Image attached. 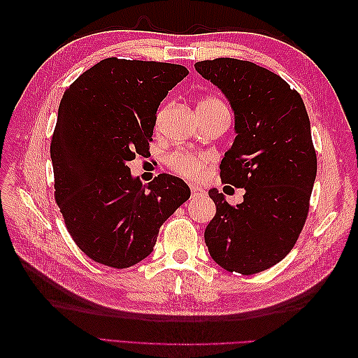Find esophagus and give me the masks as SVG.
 Wrapping results in <instances>:
<instances>
[{
	"mask_svg": "<svg viewBox=\"0 0 358 358\" xmlns=\"http://www.w3.org/2000/svg\"><path fill=\"white\" fill-rule=\"evenodd\" d=\"M189 188H191V196L192 197H197V196H200V194L203 192V189L200 187H196V185H191Z\"/></svg>",
	"mask_w": 358,
	"mask_h": 358,
	"instance_id": "1",
	"label": "esophagus"
}]
</instances>
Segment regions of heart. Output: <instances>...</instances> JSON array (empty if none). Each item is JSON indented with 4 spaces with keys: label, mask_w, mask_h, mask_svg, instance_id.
<instances>
[{
    "label": "heart",
    "mask_w": 358,
    "mask_h": 358,
    "mask_svg": "<svg viewBox=\"0 0 358 358\" xmlns=\"http://www.w3.org/2000/svg\"><path fill=\"white\" fill-rule=\"evenodd\" d=\"M199 106H224L216 99H204ZM210 157L200 152H192V150H178L171 154L167 159L169 167L178 173V175L188 179H200L204 175V170L208 167Z\"/></svg>",
    "instance_id": "obj_1"
}]
</instances>
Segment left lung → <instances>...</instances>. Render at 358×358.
I'll list each match as a JSON object with an SVG mask.
<instances>
[{
    "instance_id": "left-lung-1",
    "label": "left lung",
    "mask_w": 358,
    "mask_h": 358,
    "mask_svg": "<svg viewBox=\"0 0 358 358\" xmlns=\"http://www.w3.org/2000/svg\"><path fill=\"white\" fill-rule=\"evenodd\" d=\"M234 112V142L221 179L243 188L241 204L209 189L216 204L204 242L216 264L254 275L284 259L305 225L317 176L310 122L297 91L254 62L218 58L196 62Z\"/></svg>"
}]
</instances>
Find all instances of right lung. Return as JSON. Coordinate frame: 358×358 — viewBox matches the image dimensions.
I'll return each instance as SVG.
<instances>
[{"instance_id":"obj_1","label":"right lung","mask_w":358,"mask_h":358,"mask_svg":"<svg viewBox=\"0 0 358 358\" xmlns=\"http://www.w3.org/2000/svg\"><path fill=\"white\" fill-rule=\"evenodd\" d=\"M187 76L178 64L107 58L62 95L50 145L55 200L73 241L96 263L142 262L191 196L176 176L143 185L128 167L148 152L159 103Z\"/></svg>"}]
</instances>
